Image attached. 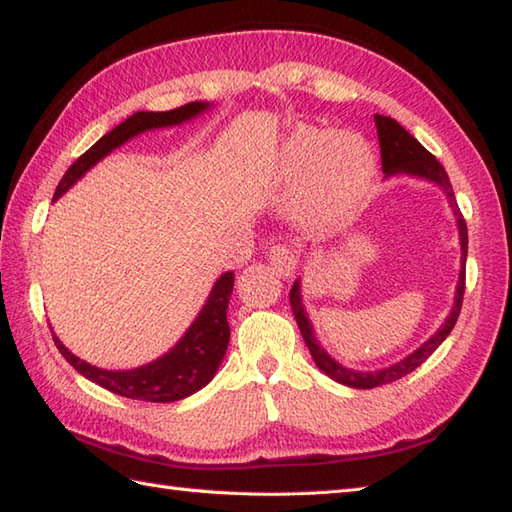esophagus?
Segmentation results:
<instances>
[{
  "instance_id": "obj_1",
  "label": "esophagus",
  "mask_w": 512,
  "mask_h": 512,
  "mask_svg": "<svg viewBox=\"0 0 512 512\" xmlns=\"http://www.w3.org/2000/svg\"><path fill=\"white\" fill-rule=\"evenodd\" d=\"M268 261H270L272 270H275L279 277H290L294 268H296V255H294L292 248L285 246V244L272 246L270 253H268Z\"/></svg>"
}]
</instances>
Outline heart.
Returning a JSON list of instances; mask_svg holds the SVG:
<instances>
[{"label":"heart","instance_id":"heart-1","mask_svg":"<svg viewBox=\"0 0 512 512\" xmlns=\"http://www.w3.org/2000/svg\"><path fill=\"white\" fill-rule=\"evenodd\" d=\"M375 174V152L353 133L296 126L277 154V181L298 189L296 211L310 222L347 220Z\"/></svg>","mask_w":512,"mask_h":512}]
</instances>
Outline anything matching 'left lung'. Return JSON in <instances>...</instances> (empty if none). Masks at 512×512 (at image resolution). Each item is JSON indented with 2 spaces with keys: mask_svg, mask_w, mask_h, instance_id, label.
Masks as SVG:
<instances>
[{
  "mask_svg": "<svg viewBox=\"0 0 512 512\" xmlns=\"http://www.w3.org/2000/svg\"><path fill=\"white\" fill-rule=\"evenodd\" d=\"M375 126H377L379 148H382V170L386 176L410 174V176L427 178V181H432L438 187H443V192L449 198V205H451V209H454L456 218H458L462 268H460V279H458V288H456V301H454V307H451L449 316L445 318L443 327L438 329L436 334L423 344V347L410 353L408 358H403L401 362L392 364V366H386V368H382V371H368V373L353 371V368L338 364L323 347H320L314 338V329L310 325V318H307L305 307L301 303V283L294 281L292 290H290L292 314L296 318V325H299V329H301V336L307 344V349H310L316 366L331 379H336V382H340L344 386H351V388H362V390L397 382V379L406 377L408 373L414 371V368L421 366L427 358H430V355L438 349V344H441L449 336V331L456 325L460 307H462V294H465V272H467V222H465V218H462V213L456 205L454 189H451L445 168L436 161L434 154L430 150H425L419 141L414 139L397 120H392V117H386V115H375Z\"/></svg>",
  "mask_w": 512,
  "mask_h": 512,
  "instance_id": "left-lung-1",
  "label": "left lung"
}]
</instances>
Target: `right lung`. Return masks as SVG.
Wrapping results in <instances>:
<instances>
[{
  "label": "right lung",
  "mask_w": 512,
  "mask_h": 512,
  "mask_svg": "<svg viewBox=\"0 0 512 512\" xmlns=\"http://www.w3.org/2000/svg\"><path fill=\"white\" fill-rule=\"evenodd\" d=\"M207 109V102H189L172 111H139L135 115H130L126 122L115 126L111 133H106L102 139L95 141L85 154H80V157L71 163V168L65 172L61 183L56 187L54 200L61 198L67 189L91 168V165L104 159L111 150L120 148L130 137L152 128L183 124ZM233 281V272H224L216 281V285H213L205 307H202L200 314L196 316L192 327L187 329V334L176 342V347L165 353L163 358L154 360L146 366L133 368V371H104V368L91 366L85 360L76 358L74 353L65 349V344L56 336L54 344L56 349L61 351L63 358L74 366L82 377H87L98 386L115 392V395L150 403H170L185 399L211 382L224 358V353H227L231 338V329L227 323V307L233 292Z\"/></svg>",
  "instance_id": "add662e5"
}]
</instances>
